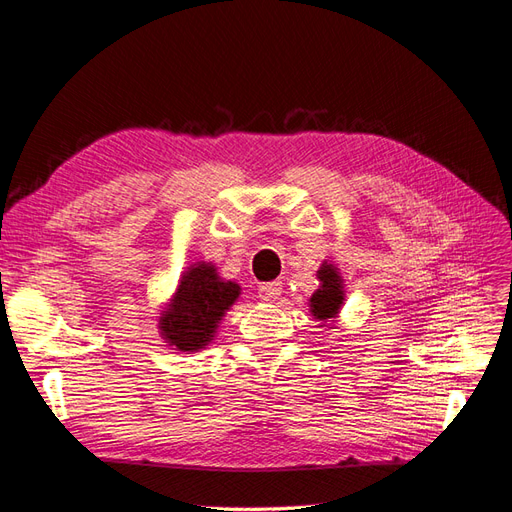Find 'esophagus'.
I'll list each match as a JSON object with an SVG mask.
<instances>
[{
    "instance_id": "34e87169",
    "label": "esophagus",
    "mask_w": 512,
    "mask_h": 512,
    "mask_svg": "<svg viewBox=\"0 0 512 512\" xmlns=\"http://www.w3.org/2000/svg\"><path fill=\"white\" fill-rule=\"evenodd\" d=\"M280 294H282V284L280 282H269V284L258 286V297L262 301H267V303L280 299Z\"/></svg>"
}]
</instances>
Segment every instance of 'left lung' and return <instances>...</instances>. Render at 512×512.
I'll use <instances>...</instances> for the list:
<instances>
[{
  "instance_id": "obj_1",
  "label": "left lung",
  "mask_w": 512,
  "mask_h": 512,
  "mask_svg": "<svg viewBox=\"0 0 512 512\" xmlns=\"http://www.w3.org/2000/svg\"><path fill=\"white\" fill-rule=\"evenodd\" d=\"M318 280H320V288L312 294L309 299V307H312V314L316 316V320H333L339 312V307L344 303V286L342 280H339L337 269L333 265H324L318 271Z\"/></svg>"
}]
</instances>
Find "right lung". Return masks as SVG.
Returning <instances> with one entry per match:
<instances>
[{
    "instance_id": "1",
    "label": "right lung",
    "mask_w": 512,
    "mask_h": 512,
    "mask_svg": "<svg viewBox=\"0 0 512 512\" xmlns=\"http://www.w3.org/2000/svg\"><path fill=\"white\" fill-rule=\"evenodd\" d=\"M239 294V284L224 282L213 265L200 262L190 267L183 273L173 301L160 316V331L168 346L183 352L207 346Z\"/></svg>"
}]
</instances>
